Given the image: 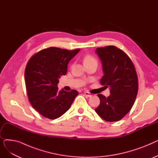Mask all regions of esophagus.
I'll return each mask as SVG.
<instances>
[{
	"instance_id": "34e87169",
	"label": "esophagus",
	"mask_w": 158,
	"mask_h": 158,
	"mask_svg": "<svg viewBox=\"0 0 158 158\" xmlns=\"http://www.w3.org/2000/svg\"><path fill=\"white\" fill-rule=\"evenodd\" d=\"M84 94H85V95L86 97H90L92 96V94H91L89 93V92H85Z\"/></svg>"
}]
</instances>
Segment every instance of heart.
<instances>
[{
    "instance_id": "b5f03b06",
    "label": "heart",
    "mask_w": 158,
    "mask_h": 158,
    "mask_svg": "<svg viewBox=\"0 0 158 158\" xmlns=\"http://www.w3.org/2000/svg\"><path fill=\"white\" fill-rule=\"evenodd\" d=\"M83 61H84V64L94 62V61H97L95 59V57L94 56H92V55H89V54H87V55L85 56Z\"/></svg>"
}]
</instances>
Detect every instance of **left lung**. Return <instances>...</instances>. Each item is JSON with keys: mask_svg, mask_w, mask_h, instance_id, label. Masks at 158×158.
<instances>
[{"mask_svg": "<svg viewBox=\"0 0 158 158\" xmlns=\"http://www.w3.org/2000/svg\"><path fill=\"white\" fill-rule=\"evenodd\" d=\"M102 63L104 76L101 84L110 89L111 95L97 96L100 104L95 110L107 122L121 120L131 110L138 89V76L133 63L121 49L107 46L96 49Z\"/></svg>", "mask_w": 158, "mask_h": 158, "instance_id": "1", "label": "left lung"}]
</instances>
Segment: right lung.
I'll list each match as a JSON object with an SVG mask.
<instances>
[{
	"label": "right lung",
	"instance_id": "1",
	"mask_svg": "<svg viewBox=\"0 0 158 158\" xmlns=\"http://www.w3.org/2000/svg\"><path fill=\"white\" fill-rule=\"evenodd\" d=\"M80 48L73 51L49 47L33 55L25 70V81L29 101L44 117L56 119L67 111L76 97L75 89L60 91L59 78L65 75L69 61Z\"/></svg>",
	"mask_w": 158,
	"mask_h": 158
}]
</instances>
